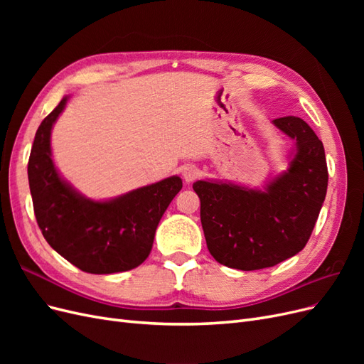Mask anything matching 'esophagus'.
<instances>
[{"instance_id":"34e87169","label":"esophagus","mask_w":364,"mask_h":364,"mask_svg":"<svg viewBox=\"0 0 364 364\" xmlns=\"http://www.w3.org/2000/svg\"><path fill=\"white\" fill-rule=\"evenodd\" d=\"M199 176H200V171H199V168L196 167V165H188V167H185L183 171H182V178L186 183L196 181L197 178H199Z\"/></svg>"}]
</instances>
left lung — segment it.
Masks as SVG:
<instances>
[{
  "label": "left lung",
  "mask_w": 364,
  "mask_h": 364,
  "mask_svg": "<svg viewBox=\"0 0 364 364\" xmlns=\"http://www.w3.org/2000/svg\"><path fill=\"white\" fill-rule=\"evenodd\" d=\"M272 123L294 141V150L289 168L262 190L218 181L193 183L208 250L230 269H266L299 253L326 196L322 141L302 118L282 117Z\"/></svg>",
  "instance_id": "left-lung-1"
}]
</instances>
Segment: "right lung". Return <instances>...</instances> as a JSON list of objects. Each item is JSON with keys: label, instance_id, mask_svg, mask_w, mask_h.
<instances>
[{"label": "right lung", "instance_id": "1", "mask_svg": "<svg viewBox=\"0 0 364 364\" xmlns=\"http://www.w3.org/2000/svg\"><path fill=\"white\" fill-rule=\"evenodd\" d=\"M70 97L42 121L28 159V183L38 225L59 255L86 273L126 272L146 261L161 218L182 188L179 176L92 200L59 174L51 155V129Z\"/></svg>", "mask_w": 364, "mask_h": 364}]
</instances>
